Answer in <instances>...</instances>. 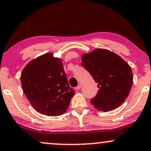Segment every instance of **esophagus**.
<instances>
[{"label": "esophagus", "mask_w": 151, "mask_h": 151, "mask_svg": "<svg viewBox=\"0 0 151 151\" xmlns=\"http://www.w3.org/2000/svg\"><path fill=\"white\" fill-rule=\"evenodd\" d=\"M81 86H82V85H81V84H78V86H77V87L75 88V89H77V90H79V89H81Z\"/></svg>", "instance_id": "34e87169"}]
</instances>
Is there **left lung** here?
I'll use <instances>...</instances> for the list:
<instances>
[{"instance_id": "1", "label": "left lung", "mask_w": 151, "mask_h": 151, "mask_svg": "<svg viewBox=\"0 0 151 151\" xmlns=\"http://www.w3.org/2000/svg\"><path fill=\"white\" fill-rule=\"evenodd\" d=\"M81 65L97 83L98 92L90 102L104 112L116 109L129 96L133 83L131 67L116 54L96 49L81 57Z\"/></svg>"}]
</instances>
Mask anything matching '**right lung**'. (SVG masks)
<instances>
[{
    "label": "right lung",
    "mask_w": 151,
    "mask_h": 151,
    "mask_svg": "<svg viewBox=\"0 0 151 151\" xmlns=\"http://www.w3.org/2000/svg\"><path fill=\"white\" fill-rule=\"evenodd\" d=\"M21 84L26 97L39 113L56 116L70 106L74 91L70 87L61 59L47 53L22 70Z\"/></svg>",
    "instance_id": "add662e5"
}]
</instances>
